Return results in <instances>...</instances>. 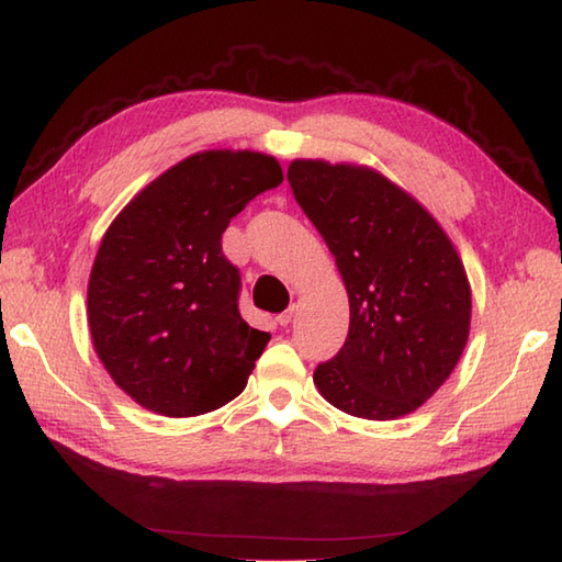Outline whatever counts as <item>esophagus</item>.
Segmentation results:
<instances>
[{"label":"esophagus","instance_id":"esophagus-1","mask_svg":"<svg viewBox=\"0 0 562 562\" xmlns=\"http://www.w3.org/2000/svg\"><path fill=\"white\" fill-rule=\"evenodd\" d=\"M293 313H295V305H291V308H285L283 313H279V315H277V323H279L281 327H289L291 321H293Z\"/></svg>","mask_w":562,"mask_h":562}]
</instances>
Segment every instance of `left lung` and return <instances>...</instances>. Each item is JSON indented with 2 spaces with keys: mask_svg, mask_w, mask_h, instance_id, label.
<instances>
[{
  "mask_svg": "<svg viewBox=\"0 0 562 562\" xmlns=\"http://www.w3.org/2000/svg\"><path fill=\"white\" fill-rule=\"evenodd\" d=\"M285 178L349 295L347 340L315 367L317 391L357 418L406 416L442 386L468 342L472 295L458 251L372 168L293 161Z\"/></svg>",
  "mask_w": 562,
  "mask_h": 562,
  "instance_id": "left-lung-1",
  "label": "left lung"
}]
</instances>
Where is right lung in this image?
Listing matches in <instances>:
<instances>
[{
  "label": "right lung",
  "instance_id": "1",
  "mask_svg": "<svg viewBox=\"0 0 562 562\" xmlns=\"http://www.w3.org/2000/svg\"><path fill=\"white\" fill-rule=\"evenodd\" d=\"M277 158L203 151L146 186L104 232L88 285L92 345L136 404L171 418L239 396L271 340L239 313L229 220L281 186Z\"/></svg>",
  "mask_w": 562,
  "mask_h": 562
}]
</instances>
